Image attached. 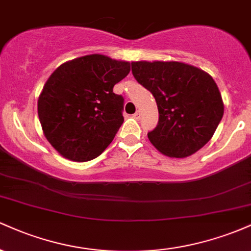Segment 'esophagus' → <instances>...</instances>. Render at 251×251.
<instances>
[{"mask_svg":"<svg viewBox=\"0 0 251 251\" xmlns=\"http://www.w3.org/2000/svg\"><path fill=\"white\" fill-rule=\"evenodd\" d=\"M133 117H134V119L139 120V119H140V112H139V111H137V112H135V113L133 114Z\"/></svg>","mask_w":251,"mask_h":251,"instance_id":"1","label":"esophagus"}]
</instances>
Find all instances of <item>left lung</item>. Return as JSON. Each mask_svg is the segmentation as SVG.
Segmentation results:
<instances>
[{
	"label": "left lung",
	"instance_id": "left-lung-1",
	"mask_svg": "<svg viewBox=\"0 0 251 251\" xmlns=\"http://www.w3.org/2000/svg\"><path fill=\"white\" fill-rule=\"evenodd\" d=\"M132 74L154 97L158 125L148 137L171 158H185L214 135L224 113L217 85L206 72L178 61H134Z\"/></svg>",
	"mask_w": 251,
	"mask_h": 251
}]
</instances>
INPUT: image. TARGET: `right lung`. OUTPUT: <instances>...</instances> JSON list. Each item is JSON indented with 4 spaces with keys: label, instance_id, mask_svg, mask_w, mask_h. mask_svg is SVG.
Listing matches in <instances>:
<instances>
[{
    "label": "right lung",
    "instance_id": "1",
    "mask_svg": "<svg viewBox=\"0 0 251 251\" xmlns=\"http://www.w3.org/2000/svg\"><path fill=\"white\" fill-rule=\"evenodd\" d=\"M131 63L91 54L62 63L37 100L43 134L62 157L88 162L105 151L124 123V98L113 93Z\"/></svg>",
    "mask_w": 251,
    "mask_h": 251
}]
</instances>
